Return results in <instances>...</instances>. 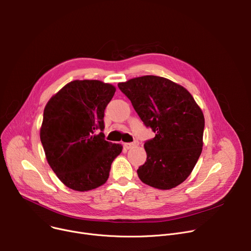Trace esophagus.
<instances>
[{"label": "esophagus", "instance_id": "1", "mask_svg": "<svg viewBox=\"0 0 251 251\" xmlns=\"http://www.w3.org/2000/svg\"><path fill=\"white\" fill-rule=\"evenodd\" d=\"M138 141H134V142H127V143H124V147H125V149H127V150H130V149H132V148H134V147H136V146H138Z\"/></svg>", "mask_w": 251, "mask_h": 251}]
</instances>
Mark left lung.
I'll list each match as a JSON object with an SVG mask.
<instances>
[{"instance_id": "obj_1", "label": "left lung", "mask_w": 251, "mask_h": 251, "mask_svg": "<svg viewBox=\"0 0 251 251\" xmlns=\"http://www.w3.org/2000/svg\"><path fill=\"white\" fill-rule=\"evenodd\" d=\"M155 136L144 143L147 162L139 179L156 189H172L191 174L203 146L204 117L190 92L167 78L146 75L118 83Z\"/></svg>"}]
</instances>
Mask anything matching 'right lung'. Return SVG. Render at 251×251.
<instances>
[{
    "mask_svg": "<svg viewBox=\"0 0 251 251\" xmlns=\"http://www.w3.org/2000/svg\"><path fill=\"white\" fill-rule=\"evenodd\" d=\"M116 87L100 80H73L44 110L41 141L47 161L65 186L96 189L107 182L123 147L104 140L103 115Z\"/></svg>",
    "mask_w": 251,
    "mask_h": 251,
    "instance_id": "1",
    "label": "right lung"
}]
</instances>
